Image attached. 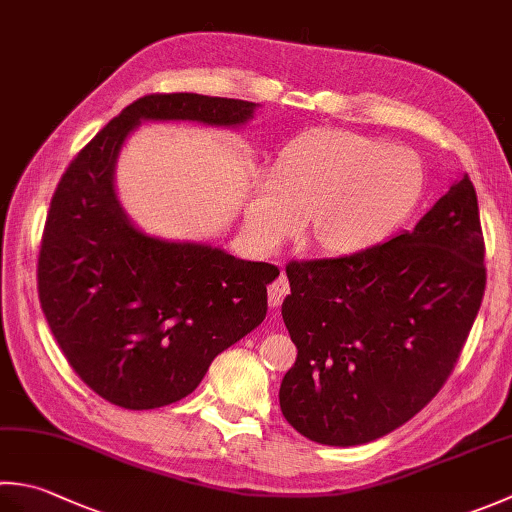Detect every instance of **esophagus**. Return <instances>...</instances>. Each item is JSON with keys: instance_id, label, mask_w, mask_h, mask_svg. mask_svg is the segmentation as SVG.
I'll list each match as a JSON object with an SVG mask.
<instances>
[{"instance_id": "34e87169", "label": "esophagus", "mask_w": 512, "mask_h": 512, "mask_svg": "<svg viewBox=\"0 0 512 512\" xmlns=\"http://www.w3.org/2000/svg\"><path fill=\"white\" fill-rule=\"evenodd\" d=\"M290 293V284H288V277L282 273L279 275L273 284L268 286V304L270 308H279L284 302V297Z\"/></svg>"}]
</instances>
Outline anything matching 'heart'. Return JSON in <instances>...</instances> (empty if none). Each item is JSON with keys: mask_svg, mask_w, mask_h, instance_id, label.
Listing matches in <instances>:
<instances>
[{"mask_svg": "<svg viewBox=\"0 0 512 512\" xmlns=\"http://www.w3.org/2000/svg\"><path fill=\"white\" fill-rule=\"evenodd\" d=\"M424 164L382 139L322 130L282 150L246 208L253 244L275 250L308 219V239L324 253L353 255L382 244L424 195Z\"/></svg>", "mask_w": 512, "mask_h": 512, "instance_id": "obj_1", "label": "heart"}]
</instances>
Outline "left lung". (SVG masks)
I'll return each mask as SVG.
<instances>
[{
	"label": "left lung",
	"mask_w": 512,
	"mask_h": 512,
	"mask_svg": "<svg viewBox=\"0 0 512 512\" xmlns=\"http://www.w3.org/2000/svg\"><path fill=\"white\" fill-rule=\"evenodd\" d=\"M286 275L282 317L297 346L279 388L286 422L317 444L375 442L439 393L482 306L475 186L464 173L413 230Z\"/></svg>",
	"instance_id": "8db88e82"
}]
</instances>
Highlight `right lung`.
Segmentation results:
<instances>
[{
    "instance_id": "obj_1",
    "label": "right lung",
    "mask_w": 512,
    "mask_h": 512,
    "mask_svg": "<svg viewBox=\"0 0 512 512\" xmlns=\"http://www.w3.org/2000/svg\"><path fill=\"white\" fill-rule=\"evenodd\" d=\"M257 108L195 93L146 95L66 168L39 250V302L68 364L106 402L128 410L179 402L222 350L264 322L277 266L148 235L115 188L119 153L142 122L242 128Z\"/></svg>"
}]
</instances>
